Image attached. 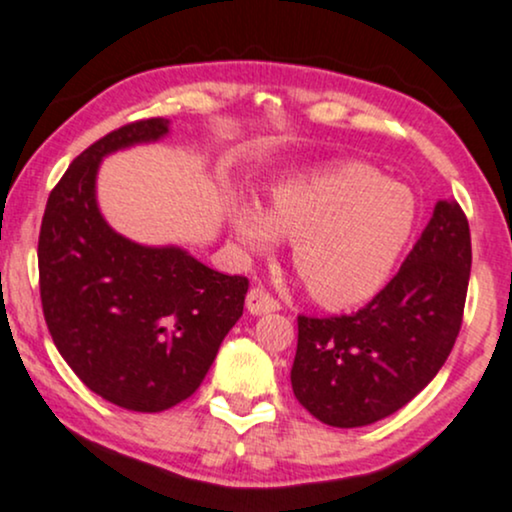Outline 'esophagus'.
<instances>
[{
    "instance_id": "1",
    "label": "esophagus",
    "mask_w": 512,
    "mask_h": 512,
    "mask_svg": "<svg viewBox=\"0 0 512 512\" xmlns=\"http://www.w3.org/2000/svg\"><path fill=\"white\" fill-rule=\"evenodd\" d=\"M246 309L254 316L273 314V311L280 309V302L273 294L263 290V287H254V290H249V294H246Z\"/></svg>"
}]
</instances>
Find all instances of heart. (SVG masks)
<instances>
[{
    "label": "heart",
    "mask_w": 512,
    "mask_h": 512,
    "mask_svg": "<svg viewBox=\"0 0 512 512\" xmlns=\"http://www.w3.org/2000/svg\"><path fill=\"white\" fill-rule=\"evenodd\" d=\"M230 222L251 251L273 249L278 232L292 237L294 266L311 294L345 309L369 302L393 275L417 222V198L374 167L345 162L278 184L268 213L237 201Z\"/></svg>",
    "instance_id": "obj_1"
}]
</instances>
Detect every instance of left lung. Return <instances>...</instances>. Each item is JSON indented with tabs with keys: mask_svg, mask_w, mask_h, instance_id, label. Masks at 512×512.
<instances>
[{
	"mask_svg": "<svg viewBox=\"0 0 512 512\" xmlns=\"http://www.w3.org/2000/svg\"><path fill=\"white\" fill-rule=\"evenodd\" d=\"M472 239L455 201H438L398 275L350 316H299L294 398L338 429L405 407L446 364L462 326Z\"/></svg>",
	"mask_w": 512,
	"mask_h": 512,
	"instance_id": "1",
	"label": "left lung"
}]
</instances>
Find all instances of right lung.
Returning <instances> with one entry per match:
<instances>
[{
    "label": "right lung",
    "instance_id": "obj_1",
    "mask_svg": "<svg viewBox=\"0 0 512 512\" xmlns=\"http://www.w3.org/2000/svg\"><path fill=\"white\" fill-rule=\"evenodd\" d=\"M170 134L153 117L83 150L47 198L38 239L45 323L64 362L112 405L170 410L196 393L244 311L249 280L179 246H143L107 225L95 198L105 155Z\"/></svg>",
    "mask_w": 512,
    "mask_h": 512
}]
</instances>
